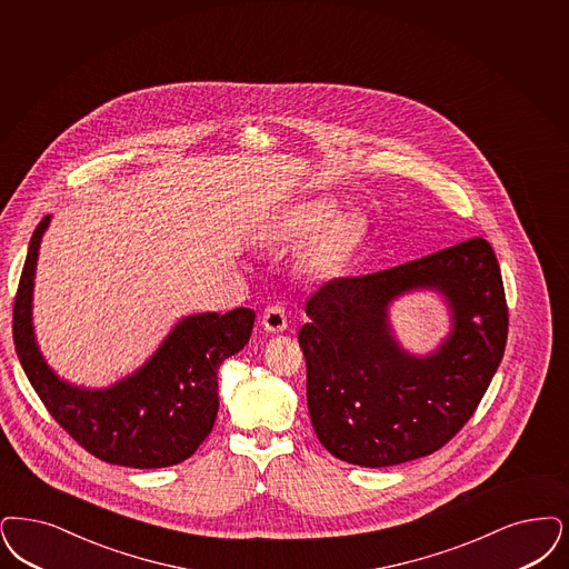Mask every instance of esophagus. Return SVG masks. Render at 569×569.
I'll return each mask as SVG.
<instances>
[{
    "mask_svg": "<svg viewBox=\"0 0 569 569\" xmlns=\"http://www.w3.org/2000/svg\"><path fill=\"white\" fill-rule=\"evenodd\" d=\"M262 326H264L267 332L279 335V332H283L286 326H288V316H286V311H283L279 305H271V307H267L264 313H262Z\"/></svg>",
    "mask_w": 569,
    "mask_h": 569,
    "instance_id": "1",
    "label": "esophagus"
}]
</instances>
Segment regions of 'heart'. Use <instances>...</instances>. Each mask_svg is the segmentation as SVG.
<instances>
[{
	"instance_id": "obj_1",
	"label": "heart",
	"mask_w": 569,
	"mask_h": 569,
	"mask_svg": "<svg viewBox=\"0 0 569 569\" xmlns=\"http://www.w3.org/2000/svg\"><path fill=\"white\" fill-rule=\"evenodd\" d=\"M335 213V203L318 199L298 204L283 222L288 239H307L320 230L309 250V264L321 273L339 271L362 234V224L356 216H339L332 221Z\"/></svg>"
}]
</instances>
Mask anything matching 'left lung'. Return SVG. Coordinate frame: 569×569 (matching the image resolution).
Listing matches in <instances>:
<instances>
[{"instance_id": "left-lung-1", "label": "left lung", "mask_w": 569, "mask_h": 569, "mask_svg": "<svg viewBox=\"0 0 569 569\" xmlns=\"http://www.w3.org/2000/svg\"><path fill=\"white\" fill-rule=\"evenodd\" d=\"M415 287L450 298L455 332L428 359L390 339L386 305ZM298 332L319 442L342 461L386 468L442 449L475 415L508 339L496 251L482 237L362 277L326 281Z\"/></svg>"}]
</instances>
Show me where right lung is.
<instances>
[{
  "label": "right lung",
  "instance_id": "obj_1",
  "mask_svg": "<svg viewBox=\"0 0 569 569\" xmlns=\"http://www.w3.org/2000/svg\"><path fill=\"white\" fill-rule=\"evenodd\" d=\"M36 227L12 307V337L29 383L66 432L101 461L127 468L176 466L199 449L218 415V368L250 341L256 313L232 309L182 319L150 362L110 389H78L46 366L31 328Z\"/></svg>",
  "mask_w": 569,
  "mask_h": 569
}]
</instances>
